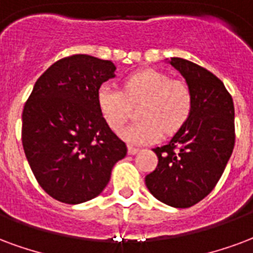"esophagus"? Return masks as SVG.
<instances>
[{
	"label": "esophagus",
	"instance_id": "esophagus-1",
	"mask_svg": "<svg viewBox=\"0 0 253 253\" xmlns=\"http://www.w3.org/2000/svg\"><path fill=\"white\" fill-rule=\"evenodd\" d=\"M138 151H139V149H135V147H132V146H128V147H127V153L130 155H135Z\"/></svg>",
	"mask_w": 253,
	"mask_h": 253
}]
</instances>
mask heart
Masks as SVG:
<instances>
[{
    "label": "heart",
    "instance_id": "obj_1",
    "mask_svg": "<svg viewBox=\"0 0 253 253\" xmlns=\"http://www.w3.org/2000/svg\"><path fill=\"white\" fill-rule=\"evenodd\" d=\"M143 100L139 117L143 118L122 130L125 141L147 145L160 139L162 134L175 132L184 126L193 107V96L188 84L171 80L169 75L142 69L127 76L125 92L110 84L100 85L96 92L99 112L110 128L118 131L127 122L130 103Z\"/></svg>",
    "mask_w": 253,
    "mask_h": 253
}]
</instances>
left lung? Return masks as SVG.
Listing matches in <instances>:
<instances>
[{
    "instance_id": "obj_1",
    "label": "left lung",
    "mask_w": 253,
    "mask_h": 253,
    "mask_svg": "<svg viewBox=\"0 0 253 253\" xmlns=\"http://www.w3.org/2000/svg\"><path fill=\"white\" fill-rule=\"evenodd\" d=\"M182 75L193 96L184 126L166 145L153 149L158 166L145 178L161 203L189 208L211 193L235 146V107L221 80L181 57L168 60Z\"/></svg>"
}]
</instances>
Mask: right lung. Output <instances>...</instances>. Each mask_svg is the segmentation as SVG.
<instances>
[{
  "mask_svg": "<svg viewBox=\"0 0 253 253\" xmlns=\"http://www.w3.org/2000/svg\"><path fill=\"white\" fill-rule=\"evenodd\" d=\"M110 60L74 55L41 75L22 111V146L37 182L60 203L102 193L127 154L99 112L96 92L115 78Z\"/></svg>",
  "mask_w": 253,
  "mask_h": 253,
  "instance_id": "obj_1",
  "label": "right lung"
}]
</instances>
